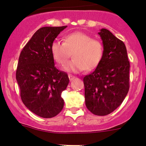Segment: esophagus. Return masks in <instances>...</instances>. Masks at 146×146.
<instances>
[{
    "mask_svg": "<svg viewBox=\"0 0 146 146\" xmlns=\"http://www.w3.org/2000/svg\"><path fill=\"white\" fill-rule=\"evenodd\" d=\"M68 78H69V80H70V81H72V80H74V79L76 78V77L73 76H72V75H68Z\"/></svg>",
    "mask_w": 146,
    "mask_h": 146,
    "instance_id": "34e87169",
    "label": "esophagus"
}]
</instances>
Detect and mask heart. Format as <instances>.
I'll use <instances>...</instances> for the list:
<instances>
[{
	"label": "heart",
	"mask_w": 146,
	"mask_h": 146,
	"mask_svg": "<svg viewBox=\"0 0 146 146\" xmlns=\"http://www.w3.org/2000/svg\"><path fill=\"white\" fill-rule=\"evenodd\" d=\"M64 42L56 40L51 45V53L56 62L64 66L73 53V59L64 67L68 73H80L86 69L92 70L100 64L104 47L100 41L82 32L66 35Z\"/></svg>",
	"instance_id": "b5f03b06"
}]
</instances>
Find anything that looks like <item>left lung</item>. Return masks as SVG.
<instances>
[{
    "instance_id": "left-lung-1",
    "label": "left lung",
    "mask_w": 146,
    "mask_h": 146,
    "mask_svg": "<svg viewBox=\"0 0 146 146\" xmlns=\"http://www.w3.org/2000/svg\"><path fill=\"white\" fill-rule=\"evenodd\" d=\"M104 54L95 70L83 78L85 105L98 116L114 111L123 101L129 90V69L124 43L107 29L98 32Z\"/></svg>"
}]
</instances>
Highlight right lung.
<instances>
[{"label": "right lung", "instance_id": "obj_1", "mask_svg": "<svg viewBox=\"0 0 146 146\" xmlns=\"http://www.w3.org/2000/svg\"><path fill=\"white\" fill-rule=\"evenodd\" d=\"M67 26L38 29L20 53L16 80L20 97L28 110L39 117L51 118L64 107L61 93L67 88V73L54 66L51 45Z\"/></svg>", "mask_w": 146, "mask_h": 146}]
</instances>
